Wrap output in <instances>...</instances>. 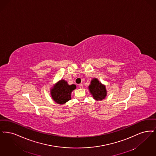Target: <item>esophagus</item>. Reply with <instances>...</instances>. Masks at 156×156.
<instances>
[{"mask_svg":"<svg viewBox=\"0 0 156 156\" xmlns=\"http://www.w3.org/2000/svg\"><path fill=\"white\" fill-rule=\"evenodd\" d=\"M79 88H83V84H80L79 85Z\"/></svg>","mask_w":156,"mask_h":156,"instance_id":"1","label":"esophagus"}]
</instances>
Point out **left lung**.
Returning a JSON list of instances; mask_svg holds the SVG:
<instances>
[{"label":"left lung","mask_w":156,"mask_h":156,"mask_svg":"<svg viewBox=\"0 0 156 156\" xmlns=\"http://www.w3.org/2000/svg\"><path fill=\"white\" fill-rule=\"evenodd\" d=\"M89 91L92 94L94 99L97 101H101L107 96V90L105 86L96 78L91 81V84L88 86Z\"/></svg>","instance_id":"1"}]
</instances>
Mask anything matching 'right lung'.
Wrapping results in <instances>:
<instances>
[{
	"label": "right lung",
	"instance_id": "1",
	"mask_svg": "<svg viewBox=\"0 0 156 156\" xmlns=\"http://www.w3.org/2000/svg\"><path fill=\"white\" fill-rule=\"evenodd\" d=\"M76 88L75 84L69 85L67 81L61 80L57 82L51 90V94L55 102L63 104L71 99V93Z\"/></svg>",
	"mask_w": 156,
	"mask_h": 156
}]
</instances>
